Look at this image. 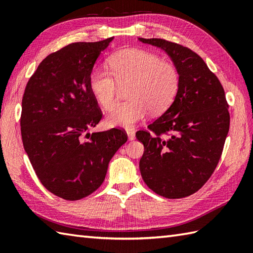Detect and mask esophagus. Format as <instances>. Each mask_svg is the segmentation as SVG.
<instances>
[{"instance_id": "esophagus-1", "label": "esophagus", "mask_w": 253, "mask_h": 253, "mask_svg": "<svg viewBox=\"0 0 253 253\" xmlns=\"http://www.w3.org/2000/svg\"><path fill=\"white\" fill-rule=\"evenodd\" d=\"M127 136H128V139H129V140H133V139L136 138V133H135V130L128 129V130H127Z\"/></svg>"}]
</instances>
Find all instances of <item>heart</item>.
<instances>
[{"instance_id":"1","label":"heart","mask_w":253,"mask_h":253,"mask_svg":"<svg viewBox=\"0 0 253 253\" xmlns=\"http://www.w3.org/2000/svg\"><path fill=\"white\" fill-rule=\"evenodd\" d=\"M109 65L112 73L93 69L89 76L91 92L103 109L109 110L116 103L120 85L129 84V100L107 114L109 126L131 128L146 117L148 111L161 114L169 109L178 92V69L154 53L139 49L122 50L110 57Z\"/></svg>"}]
</instances>
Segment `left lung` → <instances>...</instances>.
Listing matches in <instances>:
<instances>
[{
  "mask_svg": "<svg viewBox=\"0 0 253 253\" xmlns=\"http://www.w3.org/2000/svg\"><path fill=\"white\" fill-rule=\"evenodd\" d=\"M139 40L168 53L180 76L171 105L149 131L136 132L144 146L139 162L142 179L162 197H188L206 184L221 159L229 130L223 85L188 47L157 38Z\"/></svg>",
  "mask_w": 253,
  "mask_h": 253,
  "instance_id": "8db88e82",
  "label": "left lung"
}]
</instances>
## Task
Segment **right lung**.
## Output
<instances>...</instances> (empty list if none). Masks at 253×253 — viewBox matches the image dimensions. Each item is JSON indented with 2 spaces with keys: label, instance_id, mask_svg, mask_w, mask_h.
<instances>
[{
  "label": "right lung",
  "instance_id": "add662e5",
  "mask_svg": "<svg viewBox=\"0 0 253 253\" xmlns=\"http://www.w3.org/2000/svg\"><path fill=\"white\" fill-rule=\"evenodd\" d=\"M113 39L75 42L51 53L26 85L20 116L25 151L41 184L65 200L98 189L113 155L127 141L118 128L84 136L102 118L89 76Z\"/></svg>",
  "mask_w": 253,
  "mask_h": 253
}]
</instances>
